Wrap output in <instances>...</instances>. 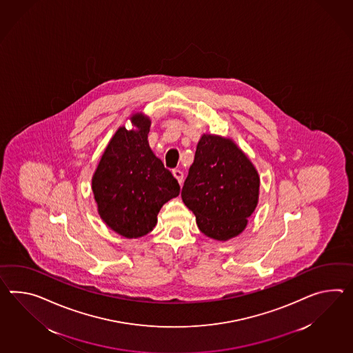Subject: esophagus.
I'll return each instance as SVG.
<instances>
[{
	"instance_id": "esophagus-1",
	"label": "esophagus",
	"mask_w": 353,
	"mask_h": 353,
	"mask_svg": "<svg viewBox=\"0 0 353 353\" xmlns=\"http://www.w3.org/2000/svg\"><path fill=\"white\" fill-rule=\"evenodd\" d=\"M172 174L174 176V179L179 181V183H182L183 182V173L180 170H173Z\"/></svg>"
}]
</instances>
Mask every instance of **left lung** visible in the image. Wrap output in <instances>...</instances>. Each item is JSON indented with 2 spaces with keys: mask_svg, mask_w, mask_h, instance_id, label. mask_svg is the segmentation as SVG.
<instances>
[{
  "mask_svg": "<svg viewBox=\"0 0 353 353\" xmlns=\"http://www.w3.org/2000/svg\"><path fill=\"white\" fill-rule=\"evenodd\" d=\"M259 190L255 165L232 139L201 135L181 192L201 232L216 241L243 232L258 207Z\"/></svg>",
  "mask_w": 353,
  "mask_h": 353,
  "instance_id": "1",
  "label": "left lung"
}]
</instances>
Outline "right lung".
I'll list each match as a JSON object with an SVG mask.
<instances>
[{
	"label": "right lung",
	"instance_id": "add662e5",
	"mask_svg": "<svg viewBox=\"0 0 353 353\" xmlns=\"http://www.w3.org/2000/svg\"><path fill=\"white\" fill-rule=\"evenodd\" d=\"M129 120L132 129L121 126L105 146L92 190L104 223L125 239H139L153 231L161 208L179 196L180 185L149 146V116L134 112Z\"/></svg>",
	"mask_w": 353,
	"mask_h": 353
}]
</instances>
